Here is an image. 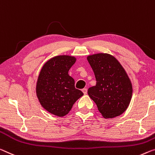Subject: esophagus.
<instances>
[{"mask_svg":"<svg viewBox=\"0 0 155 155\" xmlns=\"http://www.w3.org/2000/svg\"><path fill=\"white\" fill-rule=\"evenodd\" d=\"M82 91H83V94H87V90L86 89V88H83V89L82 90Z\"/></svg>","mask_w":155,"mask_h":155,"instance_id":"1","label":"esophagus"}]
</instances>
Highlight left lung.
Segmentation results:
<instances>
[{
    "mask_svg": "<svg viewBox=\"0 0 155 155\" xmlns=\"http://www.w3.org/2000/svg\"><path fill=\"white\" fill-rule=\"evenodd\" d=\"M87 59L97 81L95 86L88 89V95L105 119L119 116L127 108L132 95V83L126 71L108 54H96Z\"/></svg>",
    "mask_w": 155,
    "mask_h": 155,
    "instance_id": "left-lung-1",
    "label": "left lung"
}]
</instances>
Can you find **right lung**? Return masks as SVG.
Instances as JSON below:
<instances>
[{"label":"right lung","mask_w":155,"mask_h":155,"mask_svg":"<svg viewBox=\"0 0 155 155\" xmlns=\"http://www.w3.org/2000/svg\"><path fill=\"white\" fill-rule=\"evenodd\" d=\"M76 58L68 55L57 56L47 61L41 69L36 83V95L47 111L58 117L68 114L83 93L76 89L74 80L68 71Z\"/></svg>","instance_id":"add662e5"}]
</instances>
